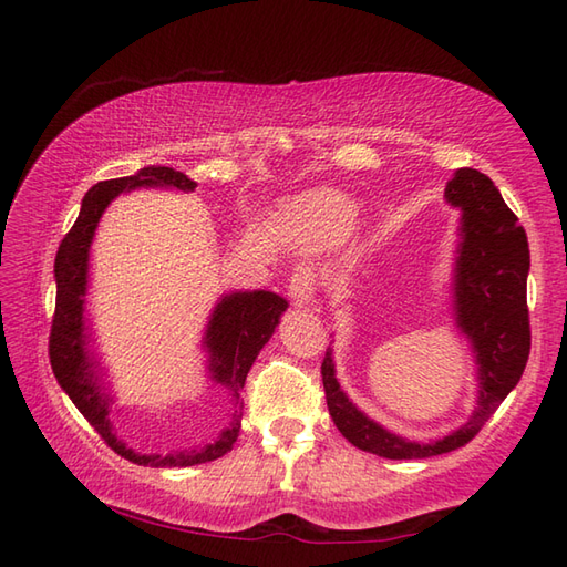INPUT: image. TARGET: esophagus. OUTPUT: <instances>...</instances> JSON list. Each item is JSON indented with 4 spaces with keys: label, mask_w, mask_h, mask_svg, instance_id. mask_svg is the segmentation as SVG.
<instances>
[{
    "label": "esophagus",
    "mask_w": 567,
    "mask_h": 567,
    "mask_svg": "<svg viewBox=\"0 0 567 567\" xmlns=\"http://www.w3.org/2000/svg\"><path fill=\"white\" fill-rule=\"evenodd\" d=\"M290 297L295 307H309L317 297V275L311 268H297L290 280Z\"/></svg>",
    "instance_id": "34e87169"
}]
</instances>
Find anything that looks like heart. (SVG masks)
<instances>
[{"instance_id":"1","label":"heart","mask_w":567,"mask_h":567,"mask_svg":"<svg viewBox=\"0 0 567 567\" xmlns=\"http://www.w3.org/2000/svg\"><path fill=\"white\" fill-rule=\"evenodd\" d=\"M358 204L339 189L307 192L287 209V224L307 250L343 244L358 226Z\"/></svg>"}]
</instances>
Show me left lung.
Instances as JSON below:
<instances>
[{
    "mask_svg": "<svg viewBox=\"0 0 567 567\" xmlns=\"http://www.w3.org/2000/svg\"><path fill=\"white\" fill-rule=\"evenodd\" d=\"M445 202L461 212L453 265V319L473 348L477 365V404L463 426L449 436L421 443L380 426L348 400L336 380L333 351L321 363L323 390L336 429L355 449L390 461L441 455L461 449L477 436L522 380L532 329L526 309L528 240L514 212L487 175L463 167L445 185Z\"/></svg>",
    "mask_w": 567,
    "mask_h": 567,
    "instance_id": "1",
    "label": "left lung"
}]
</instances>
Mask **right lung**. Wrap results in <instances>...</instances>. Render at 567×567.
<instances>
[{"mask_svg":"<svg viewBox=\"0 0 567 567\" xmlns=\"http://www.w3.org/2000/svg\"><path fill=\"white\" fill-rule=\"evenodd\" d=\"M138 187H167L179 192H195L197 183L173 167L148 165L136 175L104 179L94 185L82 199L78 221L72 224L55 256V317L51 329V368L65 394L80 409V414L97 429L112 451L126 461L148 467H189L209 463L234 449L240 431V390L246 384L250 365L256 363L260 348L270 341L280 317L287 311V299L268 292H228L221 295L204 329L202 348L207 351V375L214 384L231 396L234 412L219 439L204 449L175 451L167 455L138 453L116 436L112 426L114 394L104 380V368L92 351V331L84 315V297L90 287V248L104 209L122 195Z\"/></svg>","mask_w":567,"mask_h":567,"instance_id":"1","label":"right lung"}]
</instances>
